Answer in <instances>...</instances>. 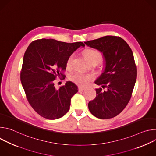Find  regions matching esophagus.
<instances>
[{
  "label": "esophagus",
  "instance_id": "esophagus-1",
  "mask_svg": "<svg viewBox=\"0 0 156 156\" xmlns=\"http://www.w3.org/2000/svg\"><path fill=\"white\" fill-rule=\"evenodd\" d=\"M85 90V87H81V86H79L78 87V91H84Z\"/></svg>",
  "mask_w": 156,
  "mask_h": 156
}]
</instances>
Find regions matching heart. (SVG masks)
<instances>
[{
    "instance_id": "1",
    "label": "heart",
    "mask_w": 156,
    "mask_h": 156,
    "mask_svg": "<svg viewBox=\"0 0 156 156\" xmlns=\"http://www.w3.org/2000/svg\"><path fill=\"white\" fill-rule=\"evenodd\" d=\"M84 56L90 63L98 62V63L102 59L101 54L97 50L93 49H88L84 51ZM73 54L71 55L66 61L67 67H70L73 59ZM94 78V75L91 73H84L82 72H76L70 76L72 81L80 86H86Z\"/></svg>"
}]
</instances>
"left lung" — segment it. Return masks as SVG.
<instances>
[{"label": "left lung", "mask_w": 156, "mask_h": 156, "mask_svg": "<svg viewBox=\"0 0 156 156\" xmlns=\"http://www.w3.org/2000/svg\"><path fill=\"white\" fill-rule=\"evenodd\" d=\"M84 43L103 54L105 69L94 83L107 88L106 91L96 89V97L88 103L89 110L97 118H113L129 102L136 83L137 69L133 52L118 36H105Z\"/></svg>", "instance_id": "obj_1"}]
</instances>
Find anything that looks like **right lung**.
<instances>
[{"label": "right lung", "mask_w": 156, "mask_h": 156, "mask_svg": "<svg viewBox=\"0 0 156 156\" xmlns=\"http://www.w3.org/2000/svg\"><path fill=\"white\" fill-rule=\"evenodd\" d=\"M82 42L67 43L53 39L33 41L23 57L20 74L21 82L28 102L41 117L54 120L63 117L70 109L71 98L78 92V87L71 81L56 89L54 80H63L62 72L68 58Z\"/></svg>", "instance_id": "obj_1"}]
</instances>
